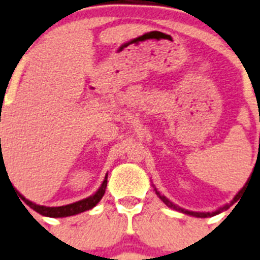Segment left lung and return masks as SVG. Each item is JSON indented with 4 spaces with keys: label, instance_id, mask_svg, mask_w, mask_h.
Returning a JSON list of instances; mask_svg holds the SVG:
<instances>
[{
    "label": "left lung",
    "instance_id": "obj_1",
    "mask_svg": "<svg viewBox=\"0 0 260 260\" xmlns=\"http://www.w3.org/2000/svg\"><path fill=\"white\" fill-rule=\"evenodd\" d=\"M248 182V181H247ZM247 182H246V185H247ZM246 185L243 187H242L241 190L238 191V194L237 196H235L234 198H233V201H231L230 202V205H224L223 208H221L219 209V210H215V211H213V213H196V211H189V210H185V209H181V208H178L177 205H174L173 202H171V201L168 200L167 197H165V196H161L160 193H158V191H157V189H154V190H156V194L157 196H158V197H160V200L162 201L164 204L167 205V206H169V208H172V209H174V210H178V211H181V213H185V214H189V215H193V217H200V218H206V217H213V215H217V214H219V213H221V211H223V210H228L229 208H230L231 205L234 204V202H237L238 200H239V197H241V193L242 191H243V189H245L246 187Z\"/></svg>",
    "mask_w": 260,
    "mask_h": 260
}]
</instances>
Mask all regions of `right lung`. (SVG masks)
<instances>
[{
	"mask_svg": "<svg viewBox=\"0 0 260 260\" xmlns=\"http://www.w3.org/2000/svg\"><path fill=\"white\" fill-rule=\"evenodd\" d=\"M107 176L106 174V178L104 181L102 182L100 187L98 189V191L92 196H89L88 198H84L82 201H78V202H74V204H70L66 205V206H58V208H47V206H41V205H37L31 201L26 200L23 196L22 201L25 202L27 206L32 209V210H36L37 213L39 214L46 215V217H51V218H62V217H70V215H75V214H79V213H83V211L89 210V209H92L93 206H96L99 204V201L103 198L104 193H106V187H107Z\"/></svg>",
	"mask_w": 260,
	"mask_h": 260,
	"instance_id": "add662e5",
	"label": "right lung"
}]
</instances>
